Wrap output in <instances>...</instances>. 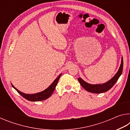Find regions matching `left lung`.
<instances>
[{
  "label": "left lung",
  "mask_w": 130,
  "mask_h": 130,
  "mask_svg": "<svg viewBox=\"0 0 130 130\" xmlns=\"http://www.w3.org/2000/svg\"><path fill=\"white\" fill-rule=\"evenodd\" d=\"M123 57H122V61H121V63L119 69L118 71L116 74L112 78L110 79L107 82L103 83V84H91L87 82H85L84 80H83L81 77L78 78V80L79 83L81 84L84 88L88 92H91V93H104L108 91L112 87L116 81L119 78V77L122 74L123 72Z\"/></svg>",
  "instance_id": "8db88e82"
}]
</instances>
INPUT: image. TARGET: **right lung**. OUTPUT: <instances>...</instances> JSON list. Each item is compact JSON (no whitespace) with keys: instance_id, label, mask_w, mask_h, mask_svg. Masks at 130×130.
Returning <instances> with one entry per match:
<instances>
[{"instance_id":"right-lung-1","label":"right lung","mask_w":130,"mask_h":130,"mask_svg":"<svg viewBox=\"0 0 130 130\" xmlns=\"http://www.w3.org/2000/svg\"><path fill=\"white\" fill-rule=\"evenodd\" d=\"M62 75V73H61L55 79L53 82L51 84H50L49 87H47L46 89L44 90V91L38 92V93H34V94H27L23 93V92L19 91L12 84V87L16 90V91L18 92V93L21 94V95L24 98L26 99V100L28 101H31V102H39V101H42L47 99L50 97L52 93H53L54 91V89L56 88V85H57V83L58 82L59 79H60L61 76Z\"/></svg>"}]
</instances>
